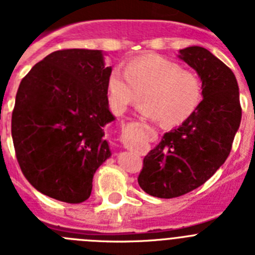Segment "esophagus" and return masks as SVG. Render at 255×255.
Segmentation results:
<instances>
[{
	"label": "esophagus",
	"mask_w": 255,
	"mask_h": 255,
	"mask_svg": "<svg viewBox=\"0 0 255 255\" xmlns=\"http://www.w3.org/2000/svg\"><path fill=\"white\" fill-rule=\"evenodd\" d=\"M138 149H139V152L141 153V154H145V153L148 152V148L145 147V145H140V147H139Z\"/></svg>",
	"instance_id": "1"
}]
</instances>
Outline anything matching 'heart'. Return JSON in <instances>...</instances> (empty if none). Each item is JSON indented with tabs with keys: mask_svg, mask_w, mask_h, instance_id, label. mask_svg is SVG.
Returning a JSON list of instances; mask_svg holds the SVG:
<instances>
[{
	"mask_svg": "<svg viewBox=\"0 0 255 255\" xmlns=\"http://www.w3.org/2000/svg\"><path fill=\"white\" fill-rule=\"evenodd\" d=\"M144 116L161 120L164 126L185 123L194 114L202 98L199 76L170 58L157 55L130 61L125 74L114 69L107 79V98L116 114L143 100Z\"/></svg>",
	"mask_w": 255,
	"mask_h": 255,
	"instance_id": "b5f03b06",
	"label": "heart"
}]
</instances>
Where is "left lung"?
I'll return each instance as SVG.
<instances>
[{
	"label": "left lung",
	"instance_id": "8db88e82",
	"mask_svg": "<svg viewBox=\"0 0 255 255\" xmlns=\"http://www.w3.org/2000/svg\"><path fill=\"white\" fill-rule=\"evenodd\" d=\"M180 58L202 80L203 100L177 129L143 159L139 186L157 198L181 197L203 185L224 164L242 121L239 85L230 67L203 47H188Z\"/></svg>",
	"mask_w": 255,
	"mask_h": 255
}]
</instances>
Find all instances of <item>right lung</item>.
Instances as JSON below:
<instances>
[{
    "label": "right lung",
    "mask_w": 255,
    "mask_h": 255,
    "mask_svg": "<svg viewBox=\"0 0 255 255\" xmlns=\"http://www.w3.org/2000/svg\"><path fill=\"white\" fill-rule=\"evenodd\" d=\"M102 51L60 49L22 78L11 117L21 172L42 194L78 204L91 197L97 168L111 155L106 124L107 79Z\"/></svg>",
    "instance_id": "1"
}]
</instances>
